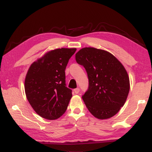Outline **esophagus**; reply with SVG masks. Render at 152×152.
Instances as JSON below:
<instances>
[{
  "instance_id": "1",
  "label": "esophagus",
  "mask_w": 152,
  "mask_h": 152,
  "mask_svg": "<svg viewBox=\"0 0 152 152\" xmlns=\"http://www.w3.org/2000/svg\"><path fill=\"white\" fill-rule=\"evenodd\" d=\"M74 93H76V94H78V93H80V89H79L78 88H76V89H74Z\"/></svg>"
}]
</instances>
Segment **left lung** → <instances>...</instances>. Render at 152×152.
Returning a JSON list of instances; mask_svg holds the SVG:
<instances>
[{
    "label": "left lung",
    "mask_w": 152,
    "mask_h": 152,
    "mask_svg": "<svg viewBox=\"0 0 152 152\" xmlns=\"http://www.w3.org/2000/svg\"><path fill=\"white\" fill-rule=\"evenodd\" d=\"M76 61L88 74L89 87L82 96L86 107L96 118H112L124 105L129 92L124 66L110 53L94 48L78 51Z\"/></svg>",
    "instance_id": "obj_1"
}]
</instances>
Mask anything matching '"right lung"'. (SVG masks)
<instances>
[{"label":"right lung","instance_id":"1","mask_svg":"<svg viewBox=\"0 0 152 152\" xmlns=\"http://www.w3.org/2000/svg\"><path fill=\"white\" fill-rule=\"evenodd\" d=\"M76 48L51 50L31 64L25 80L27 99L34 110L49 120L66 110L72 90L66 87L65 69Z\"/></svg>","mask_w":152,"mask_h":152}]
</instances>
